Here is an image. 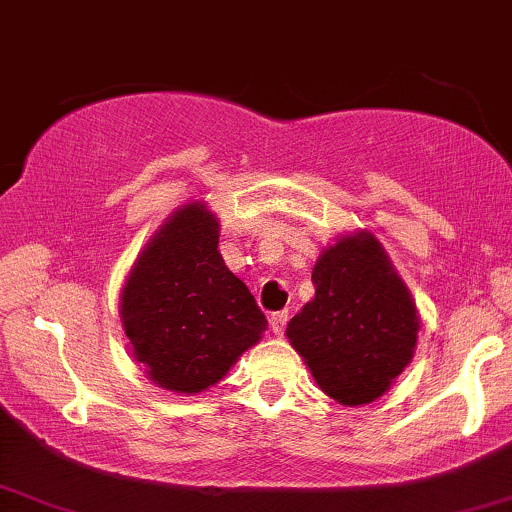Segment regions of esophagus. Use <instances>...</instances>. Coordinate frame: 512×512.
Masks as SVG:
<instances>
[{
	"mask_svg": "<svg viewBox=\"0 0 512 512\" xmlns=\"http://www.w3.org/2000/svg\"><path fill=\"white\" fill-rule=\"evenodd\" d=\"M269 325H271V330H274V335L281 337L283 332H285V325H288V311H276V313H271Z\"/></svg>",
	"mask_w": 512,
	"mask_h": 512,
	"instance_id": "obj_1",
	"label": "esophagus"
}]
</instances>
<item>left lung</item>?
Masks as SVG:
<instances>
[{"mask_svg": "<svg viewBox=\"0 0 512 512\" xmlns=\"http://www.w3.org/2000/svg\"><path fill=\"white\" fill-rule=\"evenodd\" d=\"M311 281L316 297L285 337L330 398L349 407L372 403L414 356L419 316L410 290L367 231L327 245Z\"/></svg>", "mask_w": 512, "mask_h": 512, "instance_id": "obj_1", "label": "left lung"}]
</instances>
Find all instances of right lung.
<instances>
[{"instance_id": "obj_1", "label": "right lung", "mask_w": 512, "mask_h": 512, "mask_svg": "<svg viewBox=\"0 0 512 512\" xmlns=\"http://www.w3.org/2000/svg\"><path fill=\"white\" fill-rule=\"evenodd\" d=\"M217 243V217L203 201L187 203L149 238L121 290L119 316L135 360L173 393L217 384L267 330Z\"/></svg>"}]
</instances>
